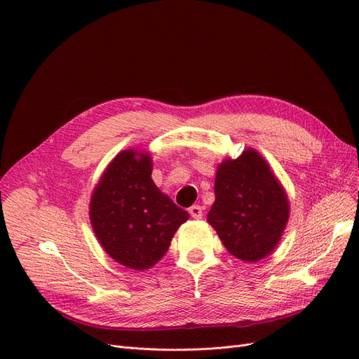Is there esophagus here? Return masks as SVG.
I'll list each match as a JSON object with an SVG mask.
<instances>
[{"label": "esophagus", "mask_w": 359, "mask_h": 359, "mask_svg": "<svg viewBox=\"0 0 359 359\" xmlns=\"http://www.w3.org/2000/svg\"><path fill=\"white\" fill-rule=\"evenodd\" d=\"M189 212H190V215L193 217V219H196V220H201V219H202V215H203L202 208H201L199 205H193V206H190V208H189Z\"/></svg>", "instance_id": "obj_1"}]
</instances>
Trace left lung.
<instances>
[{"instance_id": "1", "label": "left lung", "mask_w": 359, "mask_h": 359, "mask_svg": "<svg viewBox=\"0 0 359 359\" xmlns=\"http://www.w3.org/2000/svg\"><path fill=\"white\" fill-rule=\"evenodd\" d=\"M215 201L206 220L223 245L244 262H257L278 245L289 222L287 193L268 161L247 148L215 172Z\"/></svg>"}]
</instances>
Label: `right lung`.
<instances>
[{"instance_id":"1","label":"right lung","mask_w":359,"mask_h":359,"mask_svg":"<svg viewBox=\"0 0 359 359\" xmlns=\"http://www.w3.org/2000/svg\"><path fill=\"white\" fill-rule=\"evenodd\" d=\"M151 173L148 151L124 149L107 165L90 201V222L103 250L136 271L154 266L190 217L156 186Z\"/></svg>"}]
</instances>
